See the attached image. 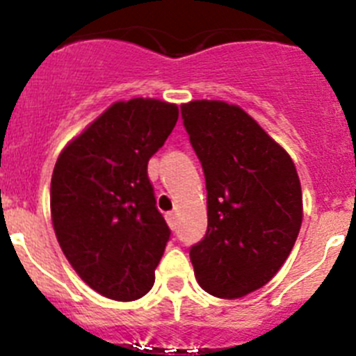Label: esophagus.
Wrapping results in <instances>:
<instances>
[{
  "mask_svg": "<svg viewBox=\"0 0 356 356\" xmlns=\"http://www.w3.org/2000/svg\"><path fill=\"white\" fill-rule=\"evenodd\" d=\"M165 221H168L169 228L176 229V225H178V219H176V213L175 212H168V213H165Z\"/></svg>",
  "mask_w": 356,
  "mask_h": 356,
  "instance_id": "34e87169",
  "label": "esophagus"
}]
</instances>
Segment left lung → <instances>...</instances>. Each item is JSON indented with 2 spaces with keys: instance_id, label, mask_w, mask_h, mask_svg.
I'll return each instance as SVG.
<instances>
[{
  "instance_id": "8db88e82",
  "label": "left lung",
  "mask_w": 356,
  "mask_h": 356,
  "mask_svg": "<svg viewBox=\"0 0 356 356\" xmlns=\"http://www.w3.org/2000/svg\"><path fill=\"white\" fill-rule=\"evenodd\" d=\"M207 184L205 237L191 246L197 284L242 298L284 266L303 219L301 184L287 151L242 108L225 102L181 105Z\"/></svg>"
}]
</instances>
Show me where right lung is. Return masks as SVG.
<instances>
[{
    "label": "right lung",
    "mask_w": 356,
    "mask_h": 356,
    "mask_svg": "<svg viewBox=\"0 0 356 356\" xmlns=\"http://www.w3.org/2000/svg\"><path fill=\"white\" fill-rule=\"evenodd\" d=\"M178 121V106L135 97L103 112L60 153L51 217L72 269L105 298L134 301L155 284L171 229L156 209L147 162Z\"/></svg>",
    "instance_id": "obj_1"
}]
</instances>
